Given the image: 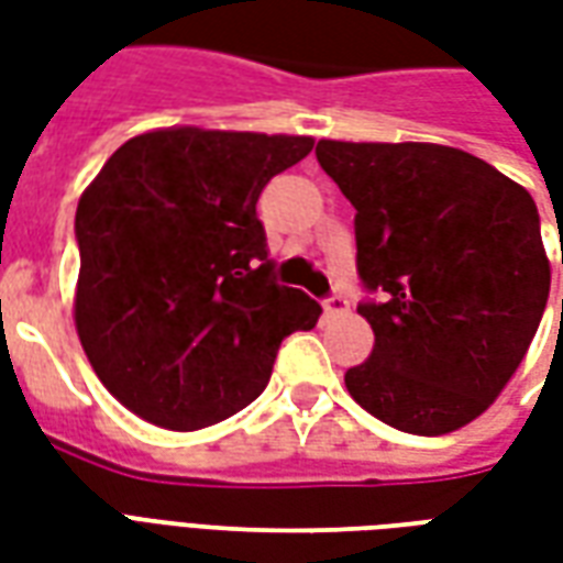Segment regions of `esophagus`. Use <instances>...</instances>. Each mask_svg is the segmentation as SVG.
Returning <instances> with one entry per match:
<instances>
[{"mask_svg": "<svg viewBox=\"0 0 563 563\" xmlns=\"http://www.w3.org/2000/svg\"><path fill=\"white\" fill-rule=\"evenodd\" d=\"M322 310H325V317H343L350 310V301L343 295H331V298L322 301Z\"/></svg>", "mask_w": 563, "mask_h": 563, "instance_id": "1", "label": "esophagus"}]
</instances>
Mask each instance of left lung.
<instances>
[{"instance_id":"8db88e82","label":"left lung","mask_w":563,"mask_h":563,"mask_svg":"<svg viewBox=\"0 0 563 563\" xmlns=\"http://www.w3.org/2000/svg\"><path fill=\"white\" fill-rule=\"evenodd\" d=\"M317 159L353 201L355 268L379 295L358 305L374 350L346 389L407 434L459 431L504 391L549 301L531 192L443 144L319 141Z\"/></svg>"}]
</instances>
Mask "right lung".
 <instances>
[{"instance_id": "obj_1", "label": "right lung", "mask_w": 563, "mask_h": 563, "mask_svg": "<svg viewBox=\"0 0 563 563\" xmlns=\"http://www.w3.org/2000/svg\"><path fill=\"white\" fill-rule=\"evenodd\" d=\"M307 135L174 126L129 139L75 213V325L104 389L172 431L222 422L268 386L322 307L271 280L256 201Z\"/></svg>"}]
</instances>
